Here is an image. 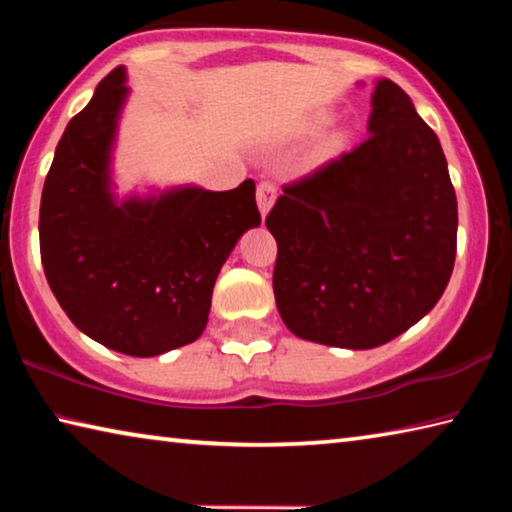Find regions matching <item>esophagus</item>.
Masks as SVG:
<instances>
[{
	"mask_svg": "<svg viewBox=\"0 0 512 512\" xmlns=\"http://www.w3.org/2000/svg\"><path fill=\"white\" fill-rule=\"evenodd\" d=\"M277 198V187L273 183H268V180H262V183L257 185V207L262 216L266 219V214L271 212V207Z\"/></svg>",
	"mask_w": 512,
	"mask_h": 512,
	"instance_id": "esophagus-1",
	"label": "esophagus"
}]
</instances>
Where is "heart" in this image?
<instances>
[{
  "label": "heart",
  "instance_id": "1",
  "mask_svg": "<svg viewBox=\"0 0 512 512\" xmlns=\"http://www.w3.org/2000/svg\"><path fill=\"white\" fill-rule=\"evenodd\" d=\"M329 115H316V117H311L305 126H302V133L305 135H314V133H318L320 128L323 126H327L329 124ZM341 144H343V137L341 135H332V137H327V140L323 142V146H320V155H334L336 151L341 149Z\"/></svg>",
  "mask_w": 512,
  "mask_h": 512
}]
</instances>
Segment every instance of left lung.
Returning a JSON list of instances; mask_svg holds the SVG:
<instances>
[{
    "label": "left lung",
    "instance_id": "obj_1",
    "mask_svg": "<svg viewBox=\"0 0 512 512\" xmlns=\"http://www.w3.org/2000/svg\"><path fill=\"white\" fill-rule=\"evenodd\" d=\"M266 228L277 311L298 339L370 350L427 316L452 277L458 207L409 94L379 79L368 140L284 187Z\"/></svg>",
    "mask_w": 512,
    "mask_h": 512
}]
</instances>
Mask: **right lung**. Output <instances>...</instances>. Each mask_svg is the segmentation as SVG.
I'll use <instances>...</instances> for the list:
<instances>
[{
	"instance_id": "1",
	"label": "right lung",
	"mask_w": 512,
	"mask_h": 512,
	"mask_svg": "<svg viewBox=\"0 0 512 512\" xmlns=\"http://www.w3.org/2000/svg\"><path fill=\"white\" fill-rule=\"evenodd\" d=\"M131 88L103 79L56 146L40 201V255L69 320L106 348L158 357L194 343L221 266L262 216L255 183L117 194L112 160Z\"/></svg>"
}]
</instances>
